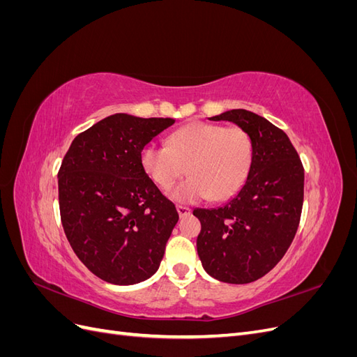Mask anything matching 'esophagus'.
<instances>
[{
  "mask_svg": "<svg viewBox=\"0 0 357 357\" xmlns=\"http://www.w3.org/2000/svg\"><path fill=\"white\" fill-rule=\"evenodd\" d=\"M177 213L180 218H185V215L190 214V208L186 207V205H177Z\"/></svg>",
  "mask_w": 357,
  "mask_h": 357,
  "instance_id": "obj_1",
  "label": "esophagus"
}]
</instances>
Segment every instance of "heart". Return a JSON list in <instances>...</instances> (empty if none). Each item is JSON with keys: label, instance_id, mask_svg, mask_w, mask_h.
<instances>
[{"label": "heart", "instance_id": "b5f03b06", "mask_svg": "<svg viewBox=\"0 0 357 357\" xmlns=\"http://www.w3.org/2000/svg\"><path fill=\"white\" fill-rule=\"evenodd\" d=\"M155 185L168 189L183 174L190 176L168 195L177 202L215 201L234 197L253 165V142L243 128L192 122L168 138V146L149 143L139 155Z\"/></svg>", "mask_w": 357, "mask_h": 357}]
</instances>
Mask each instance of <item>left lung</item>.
Returning a JSON list of instances; mask_svg holds the SVG:
<instances>
[{
  "label": "left lung",
  "mask_w": 357,
  "mask_h": 357,
  "mask_svg": "<svg viewBox=\"0 0 357 357\" xmlns=\"http://www.w3.org/2000/svg\"><path fill=\"white\" fill-rule=\"evenodd\" d=\"M210 121L243 128L253 142V165L243 188L218 208H197L202 268L223 283L245 284L282 261L295 238L304 202V167L282 129L243 109Z\"/></svg>",
  "instance_id": "1"
}]
</instances>
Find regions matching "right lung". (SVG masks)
I'll use <instances>...</instances> for the list:
<instances>
[{
  "mask_svg": "<svg viewBox=\"0 0 357 357\" xmlns=\"http://www.w3.org/2000/svg\"><path fill=\"white\" fill-rule=\"evenodd\" d=\"M176 121L116 113L73 139L58 172L63 232L92 274L129 286L152 277L178 213L143 169L146 144Z\"/></svg>",
  "mask_w": 357,
  "mask_h": 357,
  "instance_id": "1",
  "label": "right lung"
}]
</instances>
